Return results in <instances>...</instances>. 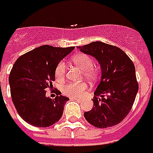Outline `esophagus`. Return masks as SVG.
<instances>
[{
	"label": "esophagus",
	"mask_w": 153,
	"mask_h": 153,
	"mask_svg": "<svg viewBox=\"0 0 153 153\" xmlns=\"http://www.w3.org/2000/svg\"><path fill=\"white\" fill-rule=\"evenodd\" d=\"M70 99H71V100H76V101H79H79H81V99H77V98H70Z\"/></svg>",
	"instance_id": "obj_1"
}]
</instances>
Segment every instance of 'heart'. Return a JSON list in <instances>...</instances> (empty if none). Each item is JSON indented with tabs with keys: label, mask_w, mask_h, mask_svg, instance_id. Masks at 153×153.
<instances>
[{
	"label": "heart",
	"mask_w": 153,
	"mask_h": 153,
	"mask_svg": "<svg viewBox=\"0 0 153 153\" xmlns=\"http://www.w3.org/2000/svg\"><path fill=\"white\" fill-rule=\"evenodd\" d=\"M74 65L84 70V75L87 79L94 81L98 76V70L94 66L93 59L86 54L79 53L71 57ZM66 66L64 62H59L54 70V76L58 81L64 80L65 77ZM88 85L84 83H69L63 86L62 92L70 98H81L87 91Z\"/></svg>",
	"instance_id": "b5f03b06"
}]
</instances>
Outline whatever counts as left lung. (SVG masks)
I'll list each match as a JSON object with an SVG mask.
<instances>
[{
    "label": "left lung",
    "mask_w": 153,
    "mask_h": 153,
    "mask_svg": "<svg viewBox=\"0 0 153 153\" xmlns=\"http://www.w3.org/2000/svg\"><path fill=\"white\" fill-rule=\"evenodd\" d=\"M79 48L94 57L102 70L94 107L84 113L85 119L99 128L118 124L132 109L138 91L133 63L121 49L103 42L95 41Z\"/></svg>",
    "instance_id": "obj_1"
}]
</instances>
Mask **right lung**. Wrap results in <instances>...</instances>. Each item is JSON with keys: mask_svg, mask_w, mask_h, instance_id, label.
Wrapping results in <instances>:
<instances>
[{"mask_svg": "<svg viewBox=\"0 0 153 153\" xmlns=\"http://www.w3.org/2000/svg\"><path fill=\"white\" fill-rule=\"evenodd\" d=\"M74 49V46L59 48L45 45L21 55L15 62L9 76L10 95L18 114L29 124L46 128L61 118L69 98L54 89L51 92L56 96L51 99L45 90L52 89L56 66Z\"/></svg>", "mask_w": 153, "mask_h": 153, "instance_id": "add662e5", "label": "right lung"}]
</instances>
